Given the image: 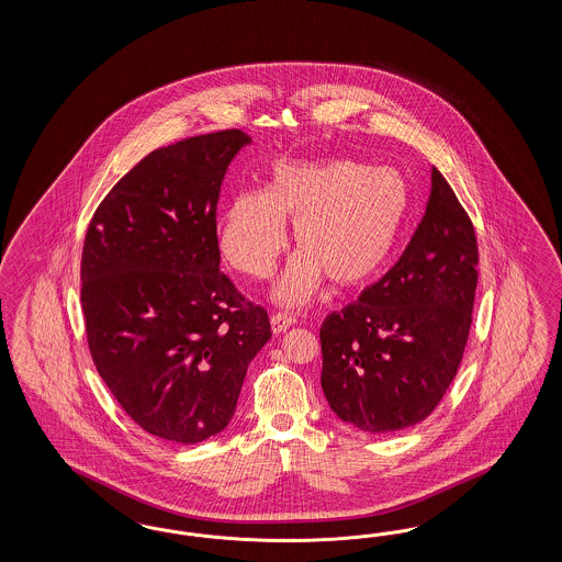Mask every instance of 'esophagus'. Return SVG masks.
I'll use <instances>...</instances> for the list:
<instances>
[{
  "instance_id": "34e87169",
  "label": "esophagus",
  "mask_w": 562,
  "mask_h": 562,
  "mask_svg": "<svg viewBox=\"0 0 562 562\" xmlns=\"http://www.w3.org/2000/svg\"><path fill=\"white\" fill-rule=\"evenodd\" d=\"M270 322H272L273 334H284L289 327L296 324V319L290 317L286 313H276V315H272Z\"/></svg>"
}]
</instances>
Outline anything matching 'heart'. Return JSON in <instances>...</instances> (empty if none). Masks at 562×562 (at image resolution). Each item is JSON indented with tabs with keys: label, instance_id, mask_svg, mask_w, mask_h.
Segmentation results:
<instances>
[{
	"label": "heart",
	"instance_id": "1",
	"mask_svg": "<svg viewBox=\"0 0 562 562\" xmlns=\"http://www.w3.org/2000/svg\"><path fill=\"white\" fill-rule=\"evenodd\" d=\"M409 212V188L397 170L350 158L280 162L263 191L224 205L218 247L240 272L266 278L289 245L301 249L272 290L282 306L308 303L325 278L340 289L369 282L392 256Z\"/></svg>",
	"mask_w": 562,
	"mask_h": 562
}]
</instances>
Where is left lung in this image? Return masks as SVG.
<instances>
[{
	"label": "left lung",
	"instance_id": "1",
	"mask_svg": "<svg viewBox=\"0 0 562 562\" xmlns=\"http://www.w3.org/2000/svg\"><path fill=\"white\" fill-rule=\"evenodd\" d=\"M476 268L472 221L432 167L425 216L406 251L322 325V387L341 423L387 435L437 408L465 350Z\"/></svg>",
	"mask_w": 562,
	"mask_h": 562
}]
</instances>
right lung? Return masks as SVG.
Returning <instances> with one entry per match:
<instances>
[{
    "instance_id": "1",
    "label": "right lung",
    "mask_w": 562,
    "mask_h": 562,
    "mask_svg": "<svg viewBox=\"0 0 562 562\" xmlns=\"http://www.w3.org/2000/svg\"><path fill=\"white\" fill-rule=\"evenodd\" d=\"M238 130L189 137L137 162L94 212L82 308L97 371L121 408L165 441L224 430L249 362L272 338L266 308L221 272L216 205Z\"/></svg>"
}]
</instances>
